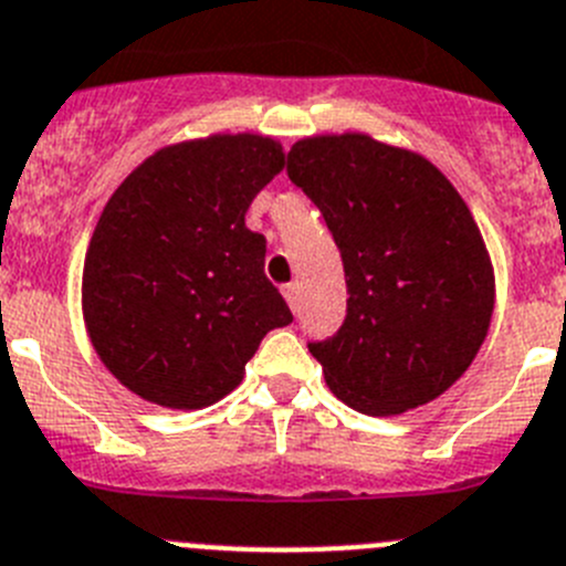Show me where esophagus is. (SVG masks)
Returning a JSON list of instances; mask_svg holds the SVG:
<instances>
[{"label": "esophagus", "mask_w": 566, "mask_h": 566, "mask_svg": "<svg viewBox=\"0 0 566 566\" xmlns=\"http://www.w3.org/2000/svg\"><path fill=\"white\" fill-rule=\"evenodd\" d=\"M283 297H286V303L292 305V311H297V305H300V286H297V283H286V286H283Z\"/></svg>", "instance_id": "34e87169"}]
</instances>
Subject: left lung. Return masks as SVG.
I'll return each instance as SVG.
<instances>
[{
	"label": "left lung",
	"mask_w": 566,
	"mask_h": 566,
	"mask_svg": "<svg viewBox=\"0 0 566 566\" xmlns=\"http://www.w3.org/2000/svg\"><path fill=\"white\" fill-rule=\"evenodd\" d=\"M286 174L319 207L345 266V323L308 342L334 396L398 415L449 390L494 311L489 252L452 181L365 134L300 139Z\"/></svg>",
	"instance_id": "8db88e82"
}]
</instances>
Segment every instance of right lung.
Listing matches in <instances>:
<instances>
[{
	"label": "right lung",
	"instance_id": "add662e5",
	"mask_svg": "<svg viewBox=\"0 0 566 566\" xmlns=\"http://www.w3.org/2000/svg\"><path fill=\"white\" fill-rule=\"evenodd\" d=\"M283 151L219 134L163 148L114 190L83 263V319L103 365L145 401L201 409L241 385L292 311L263 274L247 210Z\"/></svg>",
	"mask_w": 566,
	"mask_h": 566
}]
</instances>
